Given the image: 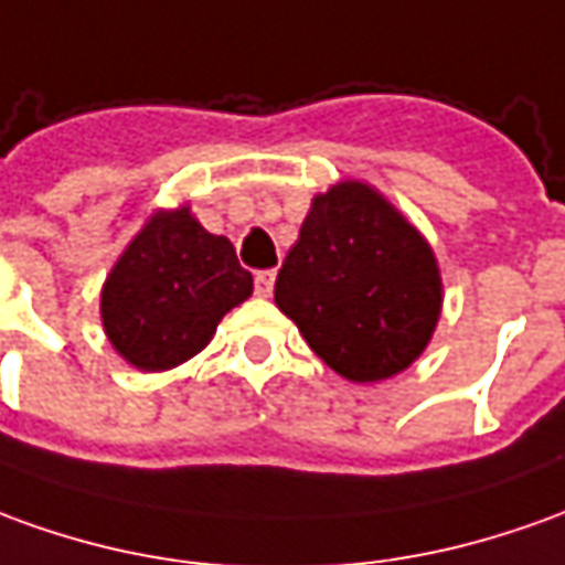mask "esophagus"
Here are the masks:
<instances>
[{"instance_id": "1", "label": "esophagus", "mask_w": 565, "mask_h": 565, "mask_svg": "<svg viewBox=\"0 0 565 565\" xmlns=\"http://www.w3.org/2000/svg\"><path fill=\"white\" fill-rule=\"evenodd\" d=\"M274 282L276 270H258V274H255V291H258L260 298H267V295L274 291Z\"/></svg>"}]
</instances>
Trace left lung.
<instances>
[{
    "mask_svg": "<svg viewBox=\"0 0 565 565\" xmlns=\"http://www.w3.org/2000/svg\"><path fill=\"white\" fill-rule=\"evenodd\" d=\"M274 298L322 363L365 384L422 356L443 282L422 233L372 186L344 181L313 200Z\"/></svg>",
    "mask_w": 565,
    "mask_h": 565,
    "instance_id": "obj_1",
    "label": "left lung"
}]
</instances>
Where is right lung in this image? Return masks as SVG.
Instances as JSON below:
<instances>
[{"label":"right lung","mask_w":565,"mask_h":565,"mask_svg":"<svg viewBox=\"0 0 565 565\" xmlns=\"http://www.w3.org/2000/svg\"><path fill=\"white\" fill-rule=\"evenodd\" d=\"M252 295L227 236L202 227L186 209L147 221L100 291V317L113 348L143 372L196 356L221 317Z\"/></svg>","instance_id":"1"}]
</instances>
